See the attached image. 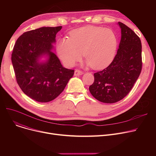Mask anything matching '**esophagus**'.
Here are the masks:
<instances>
[{
	"instance_id": "esophagus-1",
	"label": "esophagus",
	"mask_w": 156,
	"mask_h": 156,
	"mask_svg": "<svg viewBox=\"0 0 156 156\" xmlns=\"http://www.w3.org/2000/svg\"><path fill=\"white\" fill-rule=\"evenodd\" d=\"M83 74V72L81 70L79 69H76L75 71V76H80Z\"/></svg>"
}]
</instances>
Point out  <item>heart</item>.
Segmentation results:
<instances>
[{
    "label": "heart",
    "instance_id": "1",
    "mask_svg": "<svg viewBox=\"0 0 156 156\" xmlns=\"http://www.w3.org/2000/svg\"><path fill=\"white\" fill-rule=\"evenodd\" d=\"M118 47V38L112 30L87 26L71 31L69 38L59 40L57 50L68 66H73L82 56L95 69H101L113 61Z\"/></svg>",
    "mask_w": 156,
    "mask_h": 156
}]
</instances>
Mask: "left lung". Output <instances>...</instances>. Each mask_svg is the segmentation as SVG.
I'll return each instance as SVG.
<instances>
[{"instance_id": "left-lung-1", "label": "left lung", "mask_w": 156, "mask_h": 156, "mask_svg": "<svg viewBox=\"0 0 156 156\" xmlns=\"http://www.w3.org/2000/svg\"><path fill=\"white\" fill-rule=\"evenodd\" d=\"M118 24L121 38L117 54L107 68L94 74V82L89 87L93 97L104 103H115L125 97L142 71L140 38L125 24Z\"/></svg>"}]
</instances>
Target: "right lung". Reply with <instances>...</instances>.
Wrapping results in <instances>:
<instances>
[{"label":"right lung","instance_id":"right-lung-1","mask_svg":"<svg viewBox=\"0 0 156 156\" xmlns=\"http://www.w3.org/2000/svg\"><path fill=\"white\" fill-rule=\"evenodd\" d=\"M62 27H42L24 32L14 46L11 60L17 83L22 91L33 100L50 102L59 96L71 78L73 69L64 68L51 51L52 44ZM47 54L48 61L39 63V57Z\"/></svg>","mask_w":156,"mask_h":156}]
</instances>
